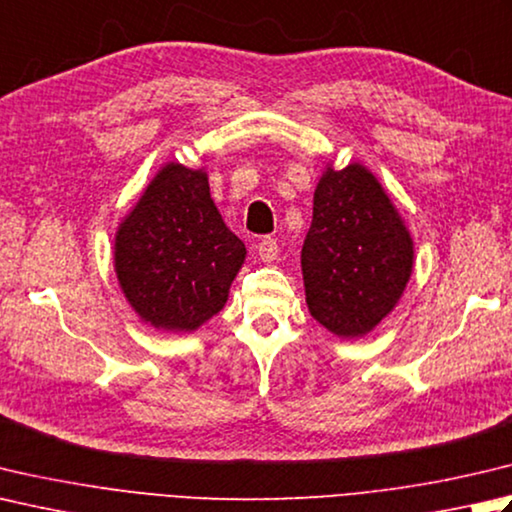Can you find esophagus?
<instances>
[{"label":"esophagus","instance_id":"obj_1","mask_svg":"<svg viewBox=\"0 0 512 512\" xmlns=\"http://www.w3.org/2000/svg\"><path fill=\"white\" fill-rule=\"evenodd\" d=\"M257 250H259V257H262L264 262H273V259H277V253H279V244H277V239H275V237H264V239H259Z\"/></svg>","mask_w":512,"mask_h":512}]
</instances>
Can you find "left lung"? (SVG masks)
<instances>
[{
	"instance_id": "left-lung-1",
	"label": "left lung",
	"mask_w": 512,
	"mask_h": 512,
	"mask_svg": "<svg viewBox=\"0 0 512 512\" xmlns=\"http://www.w3.org/2000/svg\"><path fill=\"white\" fill-rule=\"evenodd\" d=\"M413 270V242L364 166L328 168L302 246L310 315L339 337H362L393 310Z\"/></svg>"
}]
</instances>
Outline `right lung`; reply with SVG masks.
<instances>
[{
    "instance_id": "obj_1",
    "label": "right lung",
    "mask_w": 512,
    "mask_h": 512,
    "mask_svg": "<svg viewBox=\"0 0 512 512\" xmlns=\"http://www.w3.org/2000/svg\"><path fill=\"white\" fill-rule=\"evenodd\" d=\"M246 248L210 199L202 170L168 164L150 182L115 242L119 284L144 322L195 330L224 308Z\"/></svg>"
}]
</instances>
